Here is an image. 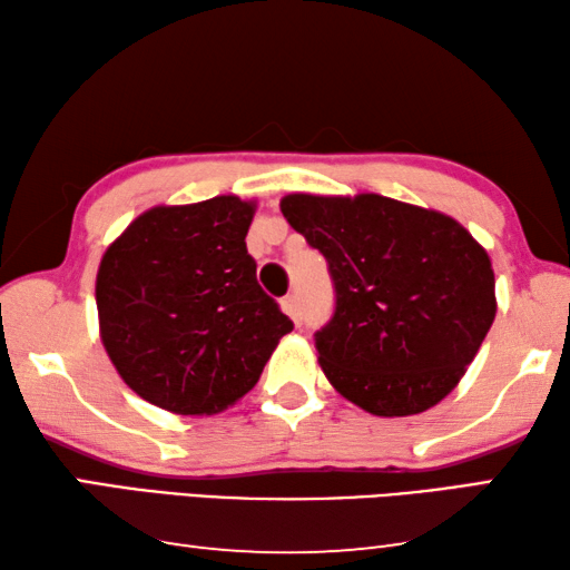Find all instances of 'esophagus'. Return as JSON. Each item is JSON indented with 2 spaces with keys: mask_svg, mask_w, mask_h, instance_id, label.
Segmentation results:
<instances>
[{
  "mask_svg": "<svg viewBox=\"0 0 570 570\" xmlns=\"http://www.w3.org/2000/svg\"><path fill=\"white\" fill-rule=\"evenodd\" d=\"M282 308L284 314H288L294 318V324H302V298H298V294H288L282 298Z\"/></svg>",
  "mask_w": 570,
  "mask_h": 570,
  "instance_id": "obj_1",
  "label": "esophagus"
}]
</instances>
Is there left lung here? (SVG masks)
<instances>
[{
	"instance_id": "obj_1",
	"label": "left lung",
	"mask_w": 570,
	"mask_h": 570,
	"mask_svg": "<svg viewBox=\"0 0 570 570\" xmlns=\"http://www.w3.org/2000/svg\"><path fill=\"white\" fill-rule=\"evenodd\" d=\"M282 214L328 262L336 308L318 364L374 416H413L456 389L495 318L483 246L451 216L381 194H288Z\"/></svg>"
}]
</instances>
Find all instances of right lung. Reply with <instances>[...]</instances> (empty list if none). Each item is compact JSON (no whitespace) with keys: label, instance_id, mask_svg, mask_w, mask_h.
<instances>
[{"label":"right lung","instance_id":"add662e5","mask_svg":"<svg viewBox=\"0 0 570 570\" xmlns=\"http://www.w3.org/2000/svg\"><path fill=\"white\" fill-rule=\"evenodd\" d=\"M254 209L239 196L154 206L101 256V344L154 406L181 416L229 409L294 328L256 282L244 242Z\"/></svg>","mask_w":570,"mask_h":570}]
</instances>
